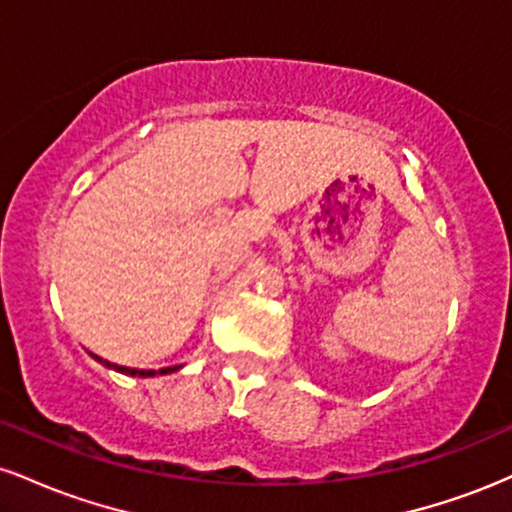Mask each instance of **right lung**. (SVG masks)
I'll use <instances>...</instances> for the list:
<instances>
[{
  "label": "right lung",
  "mask_w": 512,
  "mask_h": 512,
  "mask_svg": "<svg viewBox=\"0 0 512 512\" xmlns=\"http://www.w3.org/2000/svg\"><path fill=\"white\" fill-rule=\"evenodd\" d=\"M96 361H101L103 366L108 368H115L117 373H125V375H139V378H149V375H163V373H173V370H178L180 366H168V368H161V370H139V368H127V366H117V363H110V361H103V358L93 356Z\"/></svg>",
  "instance_id": "right-lung-1"
}]
</instances>
